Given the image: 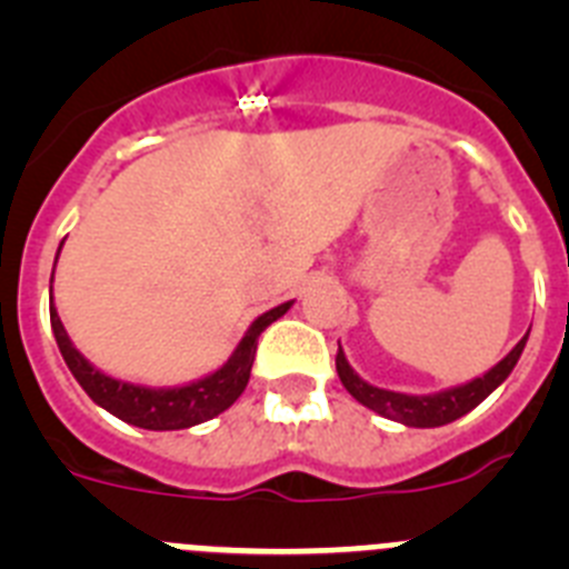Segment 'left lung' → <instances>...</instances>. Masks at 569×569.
Masks as SVG:
<instances>
[{
	"label": "left lung",
	"instance_id": "obj_1",
	"mask_svg": "<svg viewBox=\"0 0 569 569\" xmlns=\"http://www.w3.org/2000/svg\"><path fill=\"white\" fill-rule=\"evenodd\" d=\"M527 336L530 333L521 336L519 345L512 347L510 353H507L499 365H492L485 376H476V379L465 381V385L447 387V390H439V393L413 396V393H399V390H387V387L370 385V381L361 379L353 367H350L341 345H339V356H336V373H339L347 393L353 396L359 405L370 407L373 413L385 416V419L390 421H399V425L405 427H441L461 419V416H467L472 407H479L481 401L496 390V387L505 385V379L512 373L516 361L521 359Z\"/></svg>",
	"mask_w": 569,
	"mask_h": 569
}]
</instances>
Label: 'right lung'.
<instances>
[{"instance_id": "right-lung-1", "label": "right lung", "mask_w": 569, "mask_h": 569, "mask_svg": "<svg viewBox=\"0 0 569 569\" xmlns=\"http://www.w3.org/2000/svg\"><path fill=\"white\" fill-rule=\"evenodd\" d=\"M62 244H59V250H62ZM290 308H293V301H284L279 308L256 316L250 321V328L244 330V336H241L239 345H236L233 353H230V359L222 367H216L213 373L184 381V385L150 387L102 373L99 367H93L79 353L73 341H70L68 330H64L62 319H59L57 308H53V273H50V328H53V336H57L64 365L73 373V379L82 385L84 393L97 401L102 410H108L116 419L128 421V425L142 427V430H188V427L202 425V421L224 413L244 393V387H248L256 341H259L261 330L273 325L276 319H281Z\"/></svg>"}]
</instances>
